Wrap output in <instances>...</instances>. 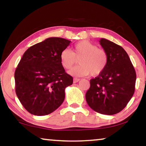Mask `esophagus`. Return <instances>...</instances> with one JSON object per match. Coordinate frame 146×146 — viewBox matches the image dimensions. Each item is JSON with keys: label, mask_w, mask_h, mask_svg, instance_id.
<instances>
[{"label": "esophagus", "mask_w": 146, "mask_h": 146, "mask_svg": "<svg viewBox=\"0 0 146 146\" xmlns=\"http://www.w3.org/2000/svg\"><path fill=\"white\" fill-rule=\"evenodd\" d=\"M80 80V79H78V78H73V82L74 83H76V82H79Z\"/></svg>", "instance_id": "34e87169"}]
</instances>
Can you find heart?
Here are the masks:
<instances>
[{
  "label": "heart",
  "mask_w": 146,
  "mask_h": 146,
  "mask_svg": "<svg viewBox=\"0 0 146 146\" xmlns=\"http://www.w3.org/2000/svg\"><path fill=\"white\" fill-rule=\"evenodd\" d=\"M60 62L66 69H70L78 60L79 66L69 71L76 76H96L103 72L108 62L105 50L88 40L79 41L73 45L71 50L65 49L60 54Z\"/></svg>",
  "instance_id": "b5f03b06"
}]
</instances>
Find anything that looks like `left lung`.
Wrapping results in <instances>:
<instances>
[{
    "label": "left lung",
    "instance_id": "obj_1",
    "mask_svg": "<svg viewBox=\"0 0 146 146\" xmlns=\"http://www.w3.org/2000/svg\"><path fill=\"white\" fill-rule=\"evenodd\" d=\"M100 42L107 52L108 62L103 72L90 80L86 100L95 111L114 115L123 110L132 98L135 90L136 71L121 46L106 38H101Z\"/></svg>",
    "mask_w": 146,
    "mask_h": 146
}]
</instances>
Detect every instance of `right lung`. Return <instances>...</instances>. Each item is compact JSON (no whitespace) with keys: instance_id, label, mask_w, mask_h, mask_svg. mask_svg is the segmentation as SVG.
I'll list each match as a JSON object with an SVG mask.
<instances>
[{"instance_id":"1","label":"right lung","mask_w":146,"mask_h":146,"mask_svg":"<svg viewBox=\"0 0 146 146\" xmlns=\"http://www.w3.org/2000/svg\"><path fill=\"white\" fill-rule=\"evenodd\" d=\"M70 42L62 38H48L23 54L15 71V89L30 113L48 115L64 102L65 88L73 84V77L65 72L60 56Z\"/></svg>"}]
</instances>
